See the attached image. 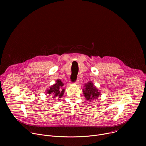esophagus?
<instances>
[{"label":"esophagus","mask_w":146,"mask_h":146,"mask_svg":"<svg viewBox=\"0 0 146 146\" xmlns=\"http://www.w3.org/2000/svg\"><path fill=\"white\" fill-rule=\"evenodd\" d=\"M74 83H75L76 84H79V81H78V80H76V82H75Z\"/></svg>","instance_id":"34e87169"}]
</instances>
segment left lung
<instances>
[{
  "label": "left lung",
  "mask_w": 146,
  "mask_h": 146,
  "mask_svg": "<svg viewBox=\"0 0 146 146\" xmlns=\"http://www.w3.org/2000/svg\"><path fill=\"white\" fill-rule=\"evenodd\" d=\"M84 88L82 90L83 94L87 100H94L98 99L100 95L98 89L94 86L91 81H89L84 84Z\"/></svg>",
  "instance_id": "left-lung-1"
}]
</instances>
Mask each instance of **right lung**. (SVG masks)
<instances>
[{"label": "right lung", "instance_id": "add662e5", "mask_svg": "<svg viewBox=\"0 0 146 146\" xmlns=\"http://www.w3.org/2000/svg\"><path fill=\"white\" fill-rule=\"evenodd\" d=\"M64 85V83L62 82V81L60 79H58L55 84L50 87L49 89L46 90V93L47 94L53 95L54 98H56L55 97L57 96L60 98L63 96L65 91V89L63 88Z\"/></svg>", "mask_w": 146, "mask_h": 146}]
</instances>
